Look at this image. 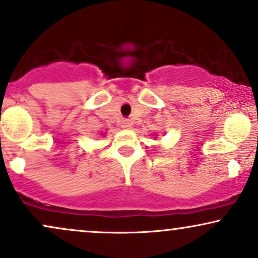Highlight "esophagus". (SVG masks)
Segmentation results:
<instances>
[{"label":"esophagus","instance_id":"34e87169","mask_svg":"<svg viewBox=\"0 0 258 258\" xmlns=\"http://www.w3.org/2000/svg\"><path fill=\"white\" fill-rule=\"evenodd\" d=\"M121 127H122V128H130V127H131V121L127 119L122 120L121 121Z\"/></svg>","mask_w":258,"mask_h":258}]
</instances>
